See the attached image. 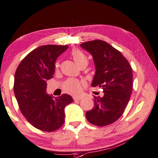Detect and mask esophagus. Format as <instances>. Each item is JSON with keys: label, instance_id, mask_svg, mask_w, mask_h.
<instances>
[{"label": "esophagus", "instance_id": "1", "mask_svg": "<svg viewBox=\"0 0 158 158\" xmlns=\"http://www.w3.org/2000/svg\"><path fill=\"white\" fill-rule=\"evenodd\" d=\"M80 99H81V97H74V101H78L80 100Z\"/></svg>", "mask_w": 158, "mask_h": 158}]
</instances>
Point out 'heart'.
I'll return each instance as SVG.
<instances>
[{
  "label": "heart",
  "mask_w": 158,
  "mask_h": 158,
  "mask_svg": "<svg viewBox=\"0 0 158 158\" xmlns=\"http://www.w3.org/2000/svg\"><path fill=\"white\" fill-rule=\"evenodd\" d=\"M72 56L77 65L79 66L84 63H88L87 57L83 52L78 49H74L72 52ZM59 64L56 63V67L57 68ZM83 82L74 79H68L64 84V89L66 92L73 95H78L81 92Z\"/></svg>",
  "instance_id": "1"
}]
</instances>
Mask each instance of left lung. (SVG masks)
Instances as JSON below:
<instances>
[{"mask_svg":"<svg viewBox=\"0 0 158 158\" xmlns=\"http://www.w3.org/2000/svg\"><path fill=\"white\" fill-rule=\"evenodd\" d=\"M93 57L95 66L92 86L102 88L94 107L86 112L89 123L99 127L114 123L123 115L132 90V70L121 52L102 40L80 44Z\"/></svg>","mask_w":158,"mask_h":158,"instance_id":"8db88e82","label":"left lung"}]
</instances>
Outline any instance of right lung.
Listing matches in <instances>:
<instances>
[{"label":"right lung","mask_w":158,"mask_h":158,"mask_svg":"<svg viewBox=\"0 0 158 158\" xmlns=\"http://www.w3.org/2000/svg\"><path fill=\"white\" fill-rule=\"evenodd\" d=\"M68 46L45 45L31 52L19 64L14 77V94L28 123L45 132L58 130L64 123V109L74 102L70 95L55 97L46 92L57 58Z\"/></svg>","instance_id":"1"}]
</instances>
